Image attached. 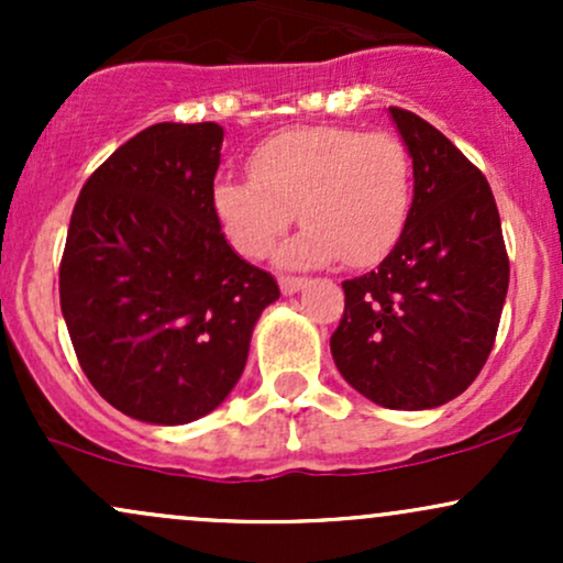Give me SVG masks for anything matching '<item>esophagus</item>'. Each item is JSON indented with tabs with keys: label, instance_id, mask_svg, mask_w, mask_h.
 Returning a JSON list of instances; mask_svg holds the SVG:
<instances>
[{
	"label": "esophagus",
	"instance_id": "esophagus-1",
	"mask_svg": "<svg viewBox=\"0 0 563 563\" xmlns=\"http://www.w3.org/2000/svg\"><path fill=\"white\" fill-rule=\"evenodd\" d=\"M303 286H307V277H294V275H283L280 277V290L286 296L296 294V290H301Z\"/></svg>",
	"mask_w": 563,
	"mask_h": 563
}]
</instances>
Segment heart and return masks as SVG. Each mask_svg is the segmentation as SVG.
Wrapping results in <instances>:
<instances>
[{
  "label": "heart",
  "instance_id": "heart-1",
  "mask_svg": "<svg viewBox=\"0 0 563 563\" xmlns=\"http://www.w3.org/2000/svg\"><path fill=\"white\" fill-rule=\"evenodd\" d=\"M249 169L251 177H217L211 206L228 241L251 260L275 249L296 209L307 228L286 245L288 264L339 256L373 264L394 249L410 217V153L389 132L288 129L251 153Z\"/></svg>",
  "mask_w": 563,
  "mask_h": 563
}]
</instances>
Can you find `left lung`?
Instances as JSON below:
<instances>
[{
  "mask_svg": "<svg viewBox=\"0 0 563 563\" xmlns=\"http://www.w3.org/2000/svg\"><path fill=\"white\" fill-rule=\"evenodd\" d=\"M412 158V206L378 269L344 280L335 367L389 410L463 394L493 352L508 294L500 214L484 174L421 115L389 108Z\"/></svg>",
  "mask_w": 563,
  "mask_h": 563,
  "instance_id": "left-lung-1",
  "label": "left lung"
}]
</instances>
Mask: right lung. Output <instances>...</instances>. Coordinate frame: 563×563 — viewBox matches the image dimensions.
I'll list each match as a JSON object with an SVG mask.
<instances>
[{
	"label": "right lung",
	"mask_w": 563,
	"mask_h": 563,
	"mask_svg": "<svg viewBox=\"0 0 563 563\" xmlns=\"http://www.w3.org/2000/svg\"><path fill=\"white\" fill-rule=\"evenodd\" d=\"M222 126L153 124L97 166L70 214L60 309L84 376L145 423L224 402L280 288L224 238L211 206Z\"/></svg>",
	"instance_id": "right-lung-1"
}]
</instances>
